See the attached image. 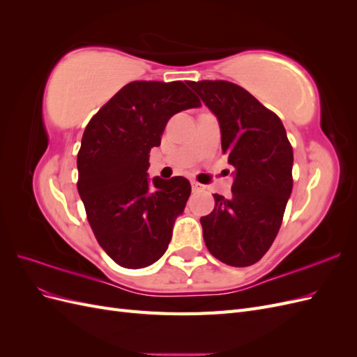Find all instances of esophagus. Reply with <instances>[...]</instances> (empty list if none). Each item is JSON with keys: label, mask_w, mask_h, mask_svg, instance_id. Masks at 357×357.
Masks as SVG:
<instances>
[{"label": "esophagus", "mask_w": 357, "mask_h": 357, "mask_svg": "<svg viewBox=\"0 0 357 357\" xmlns=\"http://www.w3.org/2000/svg\"><path fill=\"white\" fill-rule=\"evenodd\" d=\"M192 190L193 192H199V190H204V185H201V183L192 180Z\"/></svg>", "instance_id": "obj_1"}]
</instances>
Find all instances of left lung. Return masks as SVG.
I'll use <instances>...</instances> for the list:
<instances>
[{"label": "left lung", "instance_id": "left-lung-1", "mask_svg": "<svg viewBox=\"0 0 357 357\" xmlns=\"http://www.w3.org/2000/svg\"><path fill=\"white\" fill-rule=\"evenodd\" d=\"M188 84L218 117L222 152L235 168L231 195L214 193V210L201 218L205 245L226 265H253L282 226L294 186V150L280 117L241 86L226 80Z\"/></svg>", "mask_w": 357, "mask_h": 357}]
</instances>
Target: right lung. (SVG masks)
<instances>
[{
  "label": "right lung",
  "mask_w": 357,
  "mask_h": 357,
  "mask_svg": "<svg viewBox=\"0 0 357 357\" xmlns=\"http://www.w3.org/2000/svg\"><path fill=\"white\" fill-rule=\"evenodd\" d=\"M201 107L183 82H131L86 126L77 189L104 252L123 268H144L167 252L186 207L185 177L149 178V153L171 116Z\"/></svg>",
  "instance_id": "add662e5"
}]
</instances>
